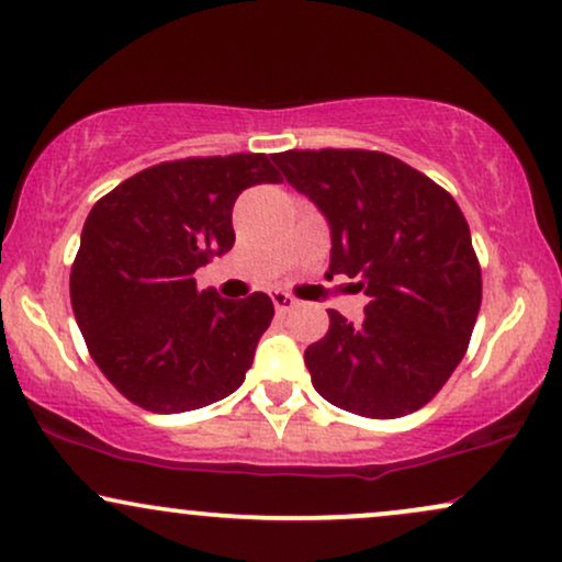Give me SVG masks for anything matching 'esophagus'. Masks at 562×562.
<instances>
[{
	"instance_id": "obj_1",
	"label": "esophagus",
	"mask_w": 562,
	"mask_h": 562,
	"mask_svg": "<svg viewBox=\"0 0 562 562\" xmlns=\"http://www.w3.org/2000/svg\"><path fill=\"white\" fill-rule=\"evenodd\" d=\"M272 303H274L277 314H288L290 308H293L299 301H295L290 293H285V290H274V293H272Z\"/></svg>"
}]
</instances>
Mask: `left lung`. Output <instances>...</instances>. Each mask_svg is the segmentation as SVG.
Segmentation results:
<instances>
[{
    "label": "left lung",
    "mask_w": 562,
    "mask_h": 562,
    "mask_svg": "<svg viewBox=\"0 0 562 562\" xmlns=\"http://www.w3.org/2000/svg\"><path fill=\"white\" fill-rule=\"evenodd\" d=\"M277 169L330 224L327 277L370 295L359 325L330 308L303 353L322 398L362 417L409 415L465 357L481 267L460 205L434 179L375 150H288Z\"/></svg>",
    "instance_id": "1"
}]
</instances>
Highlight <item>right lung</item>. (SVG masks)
Segmentation results:
<instances>
[{
  "mask_svg": "<svg viewBox=\"0 0 562 562\" xmlns=\"http://www.w3.org/2000/svg\"><path fill=\"white\" fill-rule=\"evenodd\" d=\"M263 182L280 173L261 153L169 160L89 211L70 303L102 375L142 409H200L243 385L272 299H222L192 274L235 245L232 205Z\"/></svg>",
  "mask_w": 562,
  "mask_h": 562,
  "instance_id": "add662e5",
  "label": "right lung"
}]
</instances>
